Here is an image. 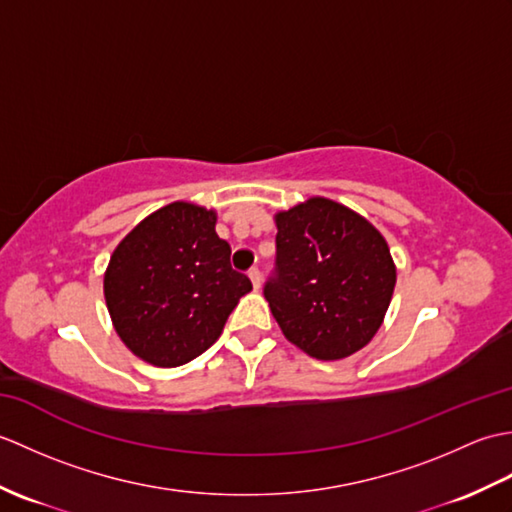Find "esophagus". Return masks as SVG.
I'll return each mask as SVG.
<instances>
[{
    "label": "esophagus",
    "instance_id": "obj_1",
    "mask_svg": "<svg viewBox=\"0 0 512 512\" xmlns=\"http://www.w3.org/2000/svg\"><path fill=\"white\" fill-rule=\"evenodd\" d=\"M248 277H250V281H253V288L255 290L262 288V273H259V268H250L248 270Z\"/></svg>",
    "mask_w": 512,
    "mask_h": 512
}]
</instances>
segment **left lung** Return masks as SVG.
<instances>
[{"instance_id":"8db88e82","label":"left lung","mask_w":512,"mask_h":512,"mask_svg":"<svg viewBox=\"0 0 512 512\" xmlns=\"http://www.w3.org/2000/svg\"><path fill=\"white\" fill-rule=\"evenodd\" d=\"M275 275L264 297L281 332L319 361L374 339L396 286L385 237L347 206L310 198L275 215Z\"/></svg>"}]
</instances>
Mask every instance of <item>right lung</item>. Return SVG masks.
<instances>
[{
	"instance_id": "right-lung-1",
	"label": "right lung",
	"mask_w": 512,
	"mask_h": 512,
	"mask_svg": "<svg viewBox=\"0 0 512 512\" xmlns=\"http://www.w3.org/2000/svg\"><path fill=\"white\" fill-rule=\"evenodd\" d=\"M217 215L171 202L129 231L105 270L103 292L116 334L145 363L178 367L220 339L250 279L231 268Z\"/></svg>"
}]
</instances>
